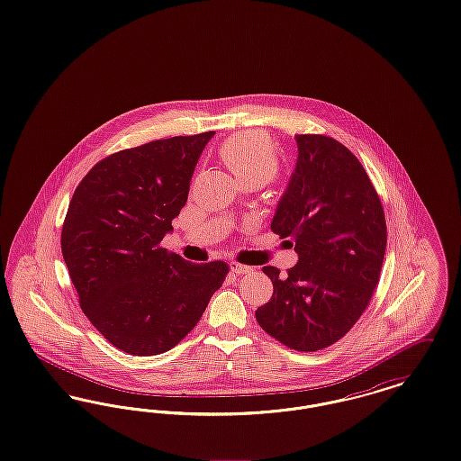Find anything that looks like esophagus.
<instances>
[{
  "mask_svg": "<svg viewBox=\"0 0 461 461\" xmlns=\"http://www.w3.org/2000/svg\"><path fill=\"white\" fill-rule=\"evenodd\" d=\"M230 267H231V271H233V273H237V275H247V273L254 271V267H252V266L237 263V261H231V263H230Z\"/></svg>",
  "mask_w": 461,
  "mask_h": 461,
  "instance_id": "34e87169",
  "label": "esophagus"
}]
</instances>
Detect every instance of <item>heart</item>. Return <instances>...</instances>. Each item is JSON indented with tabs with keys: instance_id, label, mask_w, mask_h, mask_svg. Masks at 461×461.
<instances>
[{
	"instance_id": "obj_1",
	"label": "heart",
	"mask_w": 461,
	"mask_h": 461,
	"mask_svg": "<svg viewBox=\"0 0 461 461\" xmlns=\"http://www.w3.org/2000/svg\"><path fill=\"white\" fill-rule=\"evenodd\" d=\"M220 157L239 181L254 177L266 183L280 169L275 145L261 132H240L228 138L220 147Z\"/></svg>"
}]
</instances>
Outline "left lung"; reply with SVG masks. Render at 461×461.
Here are the masks:
<instances>
[{"mask_svg": "<svg viewBox=\"0 0 461 461\" xmlns=\"http://www.w3.org/2000/svg\"><path fill=\"white\" fill-rule=\"evenodd\" d=\"M297 164L271 230L292 239L299 261L264 266L273 295L258 307L264 331L295 351L340 340L370 304L387 247L378 194L349 149L323 134H295Z\"/></svg>", "mask_w": 461, "mask_h": 461, "instance_id": "8db88e82", "label": "left lung"}]
</instances>
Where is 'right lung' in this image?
<instances>
[{
	"label": "right lung",
	"mask_w": 461,
	"mask_h": 461,
	"mask_svg": "<svg viewBox=\"0 0 461 461\" xmlns=\"http://www.w3.org/2000/svg\"><path fill=\"white\" fill-rule=\"evenodd\" d=\"M214 131L155 140L100 160L68 203L62 254L91 325L132 356L173 349L202 318L228 264L160 247Z\"/></svg>",
	"instance_id": "add662e5"
}]
</instances>
